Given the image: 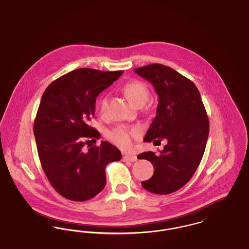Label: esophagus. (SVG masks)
<instances>
[{"instance_id": "34e87169", "label": "esophagus", "mask_w": 249, "mask_h": 249, "mask_svg": "<svg viewBox=\"0 0 249 249\" xmlns=\"http://www.w3.org/2000/svg\"><path fill=\"white\" fill-rule=\"evenodd\" d=\"M122 160L124 161H131V162H134L137 160V157L135 155H124Z\"/></svg>"}]
</instances>
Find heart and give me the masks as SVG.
Here are the masks:
<instances>
[{
    "label": "heart",
    "instance_id": "heart-1",
    "mask_svg": "<svg viewBox=\"0 0 249 249\" xmlns=\"http://www.w3.org/2000/svg\"><path fill=\"white\" fill-rule=\"evenodd\" d=\"M123 92L127 96L130 103L135 107L143 106L149 97V90L146 85L142 81L132 80L125 84ZM108 106V96L104 95L99 101V111L102 114L107 112ZM140 130L137 128H128L125 126H119L109 132V138L122 148H129L132 138L139 136Z\"/></svg>",
    "mask_w": 249,
    "mask_h": 249
}]
</instances>
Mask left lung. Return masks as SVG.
<instances>
[{"label": "left lung", "instance_id": "8db88e82", "mask_svg": "<svg viewBox=\"0 0 249 249\" xmlns=\"http://www.w3.org/2000/svg\"><path fill=\"white\" fill-rule=\"evenodd\" d=\"M134 71L152 84L159 96L156 117L143 141H167L159 154L138 155L155 168L152 178L142 181V188L169 194L185 186L197 170L209 135V120L197 87L178 71L158 63Z\"/></svg>", "mask_w": 249, "mask_h": 249}]
</instances>
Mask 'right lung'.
Wrapping results in <instances>:
<instances>
[{
  "mask_svg": "<svg viewBox=\"0 0 249 249\" xmlns=\"http://www.w3.org/2000/svg\"><path fill=\"white\" fill-rule=\"evenodd\" d=\"M122 73L80 68L53 81L42 96L34 125L38 156L48 181L66 199L93 198L106 187L107 164L121 160L107 141L88 150L84 145L101 136L89 125L96 98Z\"/></svg>",
  "mask_w": 249,
  "mask_h": 249,
  "instance_id": "add662e5",
  "label": "right lung"
}]
</instances>
